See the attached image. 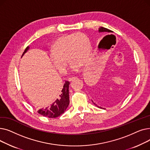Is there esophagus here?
Returning <instances> with one entry per match:
<instances>
[{
  "instance_id": "1",
  "label": "esophagus",
  "mask_w": 150,
  "mask_h": 150,
  "mask_svg": "<svg viewBox=\"0 0 150 150\" xmlns=\"http://www.w3.org/2000/svg\"><path fill=\"white\" fill-rule=\"evenodd\" d=\"M75 79H76V77H72V78H70L69 79V81L71 82V81H72L75 80Z\"/></svg>"
}]
</instances>
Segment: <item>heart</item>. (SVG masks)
Listing matches in <instances>:
<instances>
[{"label": "heart", "mask_w": 150, "mask_h": 150, "mask_svg": "<svg viewBox=\"0 0 150 150\" xmlns=\"http://www.w3.org/2000/svg\"><path fill=\"white\" fill-rule=\"evenodd\" d=\"M50 60L54 68L64 74L67 60L70 62L73 72H79L81 65L88 62L91 54V45L89 38L82 33L65 35L54 42Z\"/></svg>", "instance_id": "b5f03b06"}]
</instances>
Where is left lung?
<instances>
[{"mask_svg": "<svg viewBox=\"0 0 150 150\" xmlns=\"http://www.w3.org/2000/svg\"><path fill=\"white\" fill-rule=\"evenodd\" d=\"M98 32L99 33H104V32H106V33H112L113 31H111V30H109V29H108V28H104V27H100L99 28H98ZM123 90V88H122V87H121L120 88H119V90H118V91H122ZM92 101L93 102V103L96 106H97L98 108H101V106H98L96 103H93V101L92 100ZM104 109H105V108H103Z\"/></svg>", "mask_w": 150, "mask_h": 150, "instance_id": "8db88e82", "label": "left lung"}]
</instances>
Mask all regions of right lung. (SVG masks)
<instances>
[{"mask_svg":"<svg viewBox=\"0 0 150 150\" xmlns=\"http://www.w3.org/2000/svg\"><path fill=\"white\" fill-rule=\"evenodd\" d=\"M29 49L30 47L28 46L25 51L23 52L22 56L29 50ZM69 84L70 83L66 81L63 86V88L57 100L50 106L47 107L45 109L42 108L39 109L38 112L49 118H56L64 113L69 105Z\"/></svg>","mask_w":150,"mask_h":150,"instance_id":"add662e5","label":"right lung"}]
</instances>
